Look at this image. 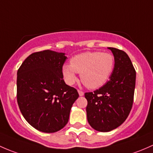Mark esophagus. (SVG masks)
Returning <instances> with one entry per match:
<instances>
[{"label":"esophagus","instance_id":"obj_1","mask_svg":"<svg viewBox=\"0 0 153 153\" xmlns=\"http://www.w3.org/2000/svg\"><path fill=\"white\" fill-rule=\"evenodd\" d=\"M78 93H79V97H82V96L84 95V92L82 91H79V90H78Z\"/></svg>","mask_w":153,"mask_h":153}]
</instances>
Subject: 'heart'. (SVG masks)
<instances>
[{
    "instance_id": "1",
    "label": "heart",
    "mask_w": 153,
    "mask_h": 153,
    "mask_svg": "<svg viewBox=\"0 0 153 153\" xmlns=\"http://www.w3.org/2000/svg\"><path fill=\"white\" fill-rule=\"evenodd\" d=\"M114 56L111 53L87 51L79 53L71 59V64L62 66L65 82L73 85L77 81V73L88 88L102 87L111 76L114 70Z\"/></svg>"
}]
</instances>
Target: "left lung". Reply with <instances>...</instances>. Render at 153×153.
<instances>
[{
  "label": "left lung",
  "instance_id": "8db88e82",
  "mask_svg": "<svg viewBox=\"0 0 153 153\" xmlns=\"http://www.w3.org/2000/svg\"><path fill=\"white\" fill-rule=\"evenodd\" d=\"M115 59L110 80L100 89L85 93L88 122L100 132L117 128L129 116L133 103L136 73L128 55L122 50L108 48Z\"/></svg>",
  "mask_w": 153,
  "mask_h": 153
}]
</instances>
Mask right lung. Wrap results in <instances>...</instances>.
I'll return each mask as SVG.
<instances>
[{"mask_svg": "<svg viewBox=\"0 0 153 153\" xmlns=\"http://www.w3.org/2000/svg\"><path fill=\"white\" fill-rule=\"evenodd\" d=\"M65 54L51 50L33 53L17 74L20 111L28 123L43 133H55L65 127L79 97L76 90L64 82Z\"/></svg>", "mask_w": 153, "mask_h": 153, "instance_id": "add662e5", "label": "right lung"}]
</instances>
